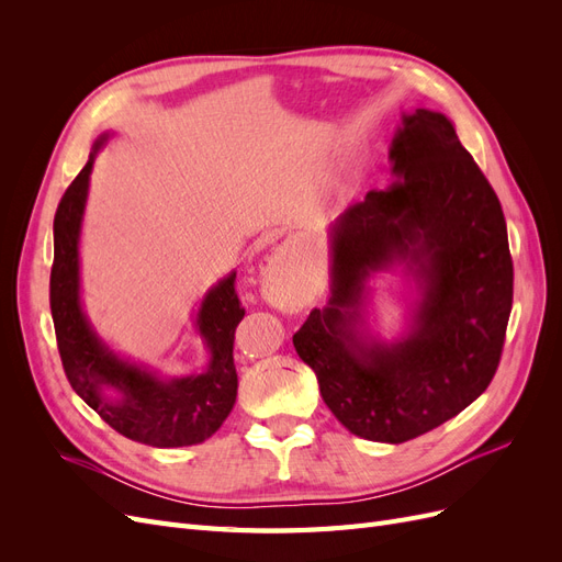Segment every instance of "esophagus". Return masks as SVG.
<instances>
[{
  "label": "esophagus",
  "mask_w": 562,
  "mask_h": 562,
  "mask_svg": "<svg viewBox=\"0 0 562 562\" xmlns=\"http://www.w3.org/2000/svg\"><path fill=\"white\" fill-rule=\"evenodd\" d=\"M302 291V281L295 267L285 262V258H274L271 260L265 271H262V295L269 304H274L279 310L293 307V304L300 300Z\"/></svg>",
  "instance_id": "esophagus-1"
}]
</instances>
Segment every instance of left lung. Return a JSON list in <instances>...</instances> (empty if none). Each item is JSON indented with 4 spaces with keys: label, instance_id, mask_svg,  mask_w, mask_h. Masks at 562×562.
<instances>
[{
    "label": "left lung",
    "instance_id": "8db88e82",
    "mask_svg": "<svg viewBox=\"0 0 562 562\" xmlns=\"http://www.w3.org/2000/svg\"><path fill=\"white\" fill-rule=\"evenodd\" d=\"M398 180L333 227V297L293 335L345 427L380 443L427 434L479 398L499 368L514 304L502 203L443 114L415 110L391 145ZM407 259L425 283L414 335L394 348L355 339L370 270Z\"/></svg>",
    "mask_w": 562,
    "mask_h": 562
}]
</instances>
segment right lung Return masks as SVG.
I'll return each instance as SVG.
<instances>
[{"label":"right lung","instance_id":"right-lung-1","mask_svg":"<svg viewBox=\"0 0 562 562\" xmlns=\"http://www.w3.org/2000/svg\"><path fill=\"white\" fill-rule=\"evenodd\" d=\"M95 149L65 190L54 217L48 302L63 370L77 394L116 434L151 448L201 443L227 419L239 386L234 366V333L246 310L236 295V274L220 281L201 302L196 326L211 349V366L203 375L161 382L151 372L116 359L108 347L100 345L79 307L77 252ZM105 387H114L117 396L105 397Z\"/></svg>","mask_w":562,"mask_h":562}]
</instances>
